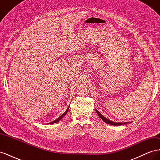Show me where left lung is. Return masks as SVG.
I'll list each match as a JSON object with an SVG mask.
<instances>
[{"mask_svg": "<svg viewBox=\"0 0 160 160\" xmlns=\"http://www.w3.org/2000/svg\"><path fill=\"white\" fill-rule=\"evenodd\" d=\"M96 112L97 113H98V115H99V117L102 119L104 122H105L106 123H108V124H110V125H122L123 124H126L128 123L127 122H124V123H118V122H112V121H110L109 119H107L106 118H105L104 116L101 114L100 112H99V111L96 109Z\"/></svg>", "mask_w": 160, "mask_h": 160, "instance_id": "left-lung-1", "label": "left lung"}]
</instances>
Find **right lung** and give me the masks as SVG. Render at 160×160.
<instances>
[{
    "label": "right lung",
    "instance_id": "1",
    "mask_svg": "<svg viewBox=\"0 0 160 160\" xmlns=\"http://www.w3.org/2000/svg\"><path fill=\"white\" fill-rule=\"evenodd\" d=\"M68 109H69V108L67 109V110L65 111V113H63V114L61 115L59 118H58L57 119L54 120V121H53V122H50V123H49V124H52V123H57V122H59V121H60V120H61V119L62 118H63L64 116H65V115L67 114V113L68 112Z\"/></svg>",
    "mask_w": 160,
    "mask_h": 160
}]
</instances>
